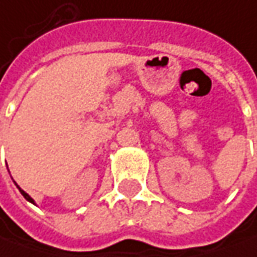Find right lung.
<instances>
[{
    "label": "right lung",
    "mask_w": 257,
    "mask_h": 257,
    "mask_svg": "<svg viewBox=\"0 0 257 257\" xmlns=\"http://www.w3.org/2000/svg\"><path fill=\"white\" fill-rule=\"evenodd\" d=\"M14 183H15V181H14ZM15 186H17V187H18V190L19 191H21V194L24 195V197H25V200L26 201H29V202H32V204H35V205H36V202H35V200H33L32 197H31V195L28 194V193H25V191H24V190H22V188L19 187L18 184H17V183H15Z\"/></svg>",
    "instance_id": "right-lung-1"
}]
</instances>
